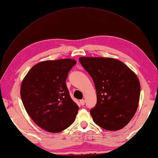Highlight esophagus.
Instances as JSON below:
<instances>
[{
	"instance_id": "1",
	"label": "esophagus",
	"mask_w": 158,
	"mask_h": 158,
	"mask_svg": "<svg viewBox=\"0 0 158 158\" xmlns=\"http://www.w3.org/2000/svg\"><path fill=\"white\" fill-rule=\"evenodd\" d=\"M80 103L81 105H82V106H84V105L85 104L84 99H81V100H80Z\"/></svg>"
}]
</instances>
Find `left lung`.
Instances as JSON below:
<instances>
[{
  "label": "left lung",
  "instance_id": "1",
  "mask_svg": "<svg viewBox=\"0 0 158 158\" xmlns=\"http://www.w3.org/2000/svg\"><path fill=\"white\" fill-rule=\"evenodd\" d=\"M80 63L92 78L97 103L90 110L94 123L106 130L123 128L135 115L140 94L136 75L113 58L80 57Z\"/></svg>",
  "mask_w": 158,
  "mask_h": 158
}]
</instances>
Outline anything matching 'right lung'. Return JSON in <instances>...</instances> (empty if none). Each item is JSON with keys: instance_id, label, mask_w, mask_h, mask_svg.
Wrapping results in <instances>:
<instances>
[{"instance_id": "obj_1", "label": "right lung", "mask_w": 158, "mask_h": 158, "mask_svg": "<svg viewBox=\"0 0 158 158\" xmlns=\"http://www.w3.org/2000/svg\"><path fill=\"white\" fill-rule=\"evenodd\" d=\"M76 64L70 59L41 62L23 80V106L32 120L47 131L61 132L75 121L79 107L70 96L66 80Z\"/></svg>"}]
</instances>
